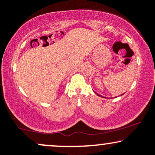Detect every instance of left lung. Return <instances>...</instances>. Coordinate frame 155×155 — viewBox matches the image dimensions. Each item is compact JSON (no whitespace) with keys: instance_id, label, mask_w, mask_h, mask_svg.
I'll use <instances>...</instances> for the list:
<instances>
[{"instance_id":"1","label":"left lung","mask_w":155,"mask_h":155,"mask_svg":"<svg viewBox=\"0 0 155 155\" xmlns=\"http://www.w3.org/2000/svg\"><path fill=\"white\" fill-rule=\"evenodd\" d=\"M96 94H97V95H98V96H101V97H104V96H102V95H99V94H97V93H96ZM122 95H124V93L122 94Z\"/></svg>"}]
</instances>
